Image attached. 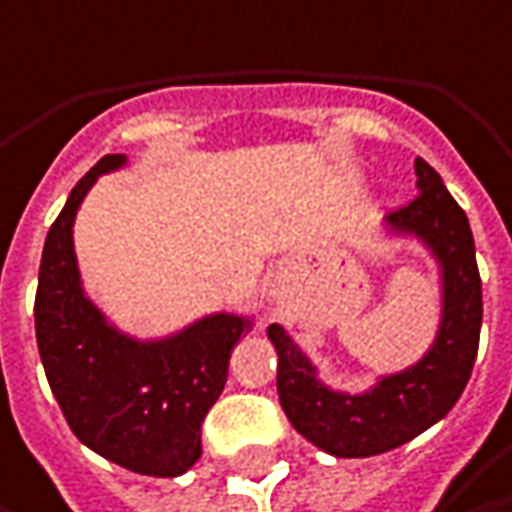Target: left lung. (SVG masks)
Here are the masks:
<instances>
[{
	"label": "left lung",
	"mask_w": 512,
	"mask_h": 512,
	"mask_svg": "<svg viewBox=\"0 0 512 512\" xmlns=\"http://www.w3.org/2000/svg\"><path fill=\"white\" fill-rule=\"evenodd\" d=\"M416 176L418 194L407 206L389 212V224L416 232L442 262V327L427 356L380 380L368 395H339L315 380V368L283 327H268L280 356L277 392L288 421L333 457H374L416 439L421 430L448 416L475 368L483 294L472 226L442 176L424 159H416Z\"/></svg>",
	"instance_id": "1"
}]
</instances>
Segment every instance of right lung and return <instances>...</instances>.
Returning <instances> with one entry per match:
<instances>
[{"label":"right lung","mask_w":512,"mask_h":512,"mask_svg":"<svg viewBox=\"0 0 512 512\" xmlns=\"http://www.w3.org/2000/svg\"><path fill=\"white\" fill-rule=\"evenodd\" d=\"M120 164L123 156L96 161L49 226L34 294L37 348L61 413L88 448L129 472L176 478L203 454V418L224 392L229 353L250 318L212 315L150 345L102 321L79 286L73 221L96 176Z\"/></svg>","instance_id":"1"}]
</instances>
